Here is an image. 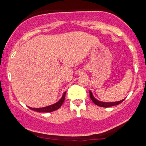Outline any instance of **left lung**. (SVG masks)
I'll return each instance as SVG.
<instances>
[{"mask_svg":"<svg viewBox=\"0 0 146 146\" xmlns=\"http://www.w3.org/2000/svg\"><path fill=\"white\" fill-rule=\"evenodd\" d=\"M90 97L91 100L96 105L100 106V107H112V106H115V105H118V104L121 103L124 100V99L122 100L119 101V102H100L98 100H97L92 95V92L90 91Z\"/></svg>","mask_w":146,"mask_h":146,"instance_id":"8db88e82","label":"left lung"}]
</instances>
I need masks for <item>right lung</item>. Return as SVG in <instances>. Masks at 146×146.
Segmentation results:
<instances>
[{
  "instance_id": "1",
  "label": "right lung",
  "mask_w": 146,
  "mask_h": 146,
  "mask_svg": "<svg viewBox=\"0 0 146 146\" xmlns=\"http://www.w3.org/2000/svg\"><path fill=\"white\" fill-rule=\"evenodd\" d=\"M65 96H66V92L64 93L61 99L58 102L55 103V104H52V105L48 106V107H42V108H31V107H29V108L30 109V110H34V111H37V112H51V111H55V110H58V108L61 107V106L62 105V104L64 102Z\"/></svg>"
}]
</instances>
